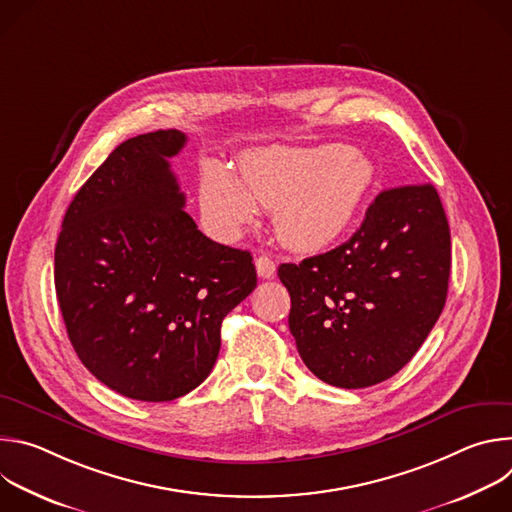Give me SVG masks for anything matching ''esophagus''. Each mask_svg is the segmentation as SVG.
Wrapping results in <instances>:
<instances>
[{
    "label": "esophagus",
    "instance_id": "obj_1",
    "mask_svg": "<svg viewBox=\"0 0 512 512\" xmlns=\"http://www.w3.org/2000/svg\"><path fill=\"white\" fill-rule=\"evenodd\" d=\"M255 267H257L259 277H263V279H271V277L275 275V263H273V259L267 257V255H259V257L255 259Z\"/></svg>",
    "mask_w": 512,
    "mask_h": 512
}]
</instances>
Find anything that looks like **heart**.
I'll list each match as a JSON object with an SVG mask.
<instances>
[{
  "label": "heart",
  "instance_id": "obj_1",
  "mask_svg": "<svg viewBox=\"0 0 512 512\" xmlns=\"http://www.w3.org/2000/svg\"><path fill=\"white\" fill-rule=\"evenodd\" d=\"M373 182V164L346 145L275 148L249 156L239 178L221 162H206L200 210L216 235L233 239L259 204L275 210V229L287 247L320 251L348 233Z\"/></svg>",
  "mask_w": 512,
  "mask_h": 512
}]
</instances>
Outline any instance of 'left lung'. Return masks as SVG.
Wrapping results in <instances>:
<instances>
[{
	"label": "left lung",
	"mask_w": 512,
	"mask_h": 512,
	"mask_svg": "<svg viewBox=\"0 0 512 512\" xmlns=\"http://www.w3.org/2000/svg\"><path fill=\"white\" fill-rule=\"evenodd\" d=\"M450 267V225L437 190H383L346 243L277 269L306 367L340 389L391 379L440 318Z\"/></svg>",
	"instance_id": "left-lung-1"
}]
</instances>
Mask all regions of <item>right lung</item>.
Returning <instances> with one entry per match:
<instances>
[{
    "label": "right lung",
    "mask_w": 512,
    "mask_h": 512,
    "mask_svg": "<svg viewBox=\"0 0 512 512\" xmlns=\"http://www.w3.org/2000/svg\"><path fill=\"white\" fill-rule=\"evenodd\" d=\"M178 129L123 141L72 198L54 249L68 340L109 389L172 401L221 350V324L257 285L249 251L202 235L170 170Z\"/></svg>",
    "instance_id": "1"
}]
</instances>
